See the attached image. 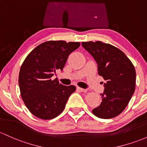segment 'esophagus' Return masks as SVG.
I'll return each mask as SVG.
<instances>
[{
    "mask_svg": "<svg viewBox=\"0 0 147 147\" xmlns=\"http://www.w3.org/2000/svg\"><path fill=\"white\" fill-rule=\"evenodd\" d=\"M76 89H77V90H78V91H79V92H86V91H87L86 89H83V88H80V87H77Z\"/></svg>",
    "mask_w": 147,
    "mask_h": 147,
    "instance_id": "1",
    "label": "esophagus"
}]
</instances>
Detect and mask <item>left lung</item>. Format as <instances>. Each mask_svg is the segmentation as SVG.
<instances>
[{
  "label": "left lung",
  "mask_w": 147,
  "mask_h": 147,
  "mask_svg": "<svg viewBox=\"0 0 147 147\" xmlns=\"http://www.w3.org/2000/svg\"><path fill=\"white\" fill-rule=\"evenodd\" d=\"M82 46L95 59L98 74L106 80L100 105L92 112L104 119L114 118L128 105L135 90L136 71L123 52L102 41L83 42Z\"/></svg>",
  "instance_id": "1"
}]
</instances>
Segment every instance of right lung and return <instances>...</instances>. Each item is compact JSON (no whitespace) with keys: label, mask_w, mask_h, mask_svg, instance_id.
I'll return each mask as SVG.
<instances>
[{"label":"right lung","mask_w":147,"mask_h":147,"mask_svg":"<svg viewBox=\"0 0 147 147\" xmlns=\"http://www.w3.org/2000/svg\"><path fill=\"white\" fill-rule=\"evenodd\" d=\"M78 42L49 40L28 55L19 74L20 94L25 105L36 117L53 119L64 111L74 86H66L52 76L62 71L69 55L80 46Z\"/></svg>","instance_id":"obj_1"}]
</instances>
